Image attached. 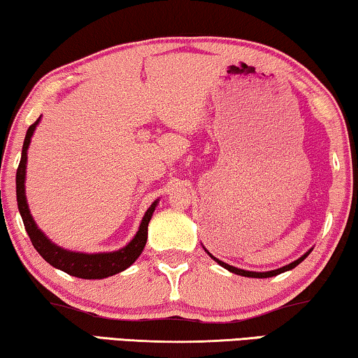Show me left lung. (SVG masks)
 Listing matches in <instances>:
<instances>
[{"label": "left lung", "mask_w": 358, "mask_h": 358, "mask_svg": "<svg viewBox=\"0 0 358 358\" xmlns=\"http://www.w3.org/2000/svg\"><path fill=\"white\" fill-rule=\"evenodd\" d=\"M205 248V247H203ZM205 252L208 253V255L213 258V260L217 263V265L220 266H222V268H226L227 271H231V273H234V274H239V276H245V278H273V276H278V274H281V273H284V271H289V269H294L295 266L299 265V263H302L305 258L308 257V253L312 252V248H310V250L307 252V253H303L302 257L300 258H297V260L295 262H292V263H289V265H286V266H282V268H278V269H271V271H247V269H241V268H236V266H232V265H227V263H224V262H221L220 258H216V257H213L211 255V253L206 250L205 248Z\"/></svg>", "instance_id": "left-lung-1"}]
</instances>
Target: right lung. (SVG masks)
Returning <instances> with one entry per match:
<instances>
[{"label":"right lung","mask_w":358,"mask_h":358,"mask_svg":"<svg viewBox=\"0 0 358 358\" xmlns=\"http://www.w3.org/2000/svg\"><path fill=\"white\" fill-rule=\"evenodd\" d=\"M35 121L32 126L29 127L27 134H25L24 138V147H22V155H20V163L17 168V173H15V195H17V206L19 213L22 216L25 231L32 241V245L35 247L41 257L45 258L46 262L50 263L51 266L61 269L71 276L82 278V279H103L108 276H113V274H117L124 271V269L129 268L134 262L141 257L143 252L145 243H147V236H148V222L152 220L153 211L157 208L158 201L155 200L150 208L145 211L142 217L141 226H138L137 234L134 236V239L127 243L126 247L119 248L115 252H100V253H84V252H74L67 250V248L59 247L58 243L51 242V239L45 236V232L40 229L35 222L34 216L30 215L27 196H25V169H27V150L30 141H32V136L37 129L38 122Z\"/></svg>","instance_id":"right-lung-1"}]
</instances>
